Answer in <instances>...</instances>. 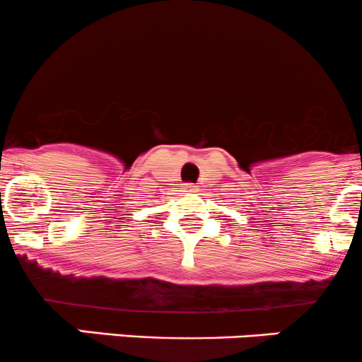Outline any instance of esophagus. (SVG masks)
Listing matches in <instances>:
<instances>
[{
  "label": "esophagus",
  "instance_id": "esophagus-1",
  "mask_svg": "<svg viewBox=\"0 0 362 362\" xmlns=\"http://www.w3.org/2000/svg\"><path fill=\"white\" fill-rule=\"evenodd\" d=\"M186 192L194 193V192H198V189H197V186H194V185H186Z\"/></svg>",
  "mask_w": 362,
  "mask_h": 362
}]
</instances>
